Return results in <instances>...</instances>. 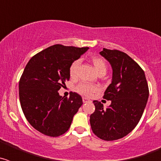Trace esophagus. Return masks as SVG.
<instances>
[{"label": "esophagus", "mask_w": 161, "mask_h": 161, "mask_svg": "<svg viewBox=\"0 0 161 161\" xmlns=\"http://www.w3.org/2000/svg\"><path fill=\"white\" fill-rule=\"evenodd\" d=\"M82 100H83L84 103H86V102H90V100H89V98H87V97H83V98H82Z\"/></svg>", "instance_id": "34e87169"}]
</instances>
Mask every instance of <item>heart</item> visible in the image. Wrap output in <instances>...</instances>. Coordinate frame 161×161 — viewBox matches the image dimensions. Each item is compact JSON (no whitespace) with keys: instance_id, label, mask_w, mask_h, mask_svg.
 <instances>
[{"instance_id":"obj_1","label":"heart","mask_w":161,"mask_h":161,"mask_svg":"<svg viewBox=\"0 0 161 161\" xmlns=\"http://www.w3.org/2000/svg\"><path fill=\"white\" fill-rule=\"evenodd\" d=\"M92 63L94 66L95 70L98 74H106V71H107V65L103 59L99 57H94L92 59ZM80 64V60L76 59V60L73 61L72 64L70 65L69 73H70L71 76H76ZM76 90L78 93L85 95V96H90L91 94H93V93L98 90V86L96 85H93V84L80 83L77 85Z\"/></svg>"}]
</instances>
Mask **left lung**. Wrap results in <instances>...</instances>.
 <instances>
[{
  "mask_svg": "<svg viewBox=\"0 0 161 161\" xmlns=\"http://www.w3.org/2000/svg\"><path fill=\"white\" fill-rule=\"evenodd\" d=\"M100 55L113 71L111 84L103 97L111 104L104 109L100 102L93 101L90 125L98 138L112 141L128 135L138 124L148 99V85L143 69L128 55L106 48Z\"/></svg>",
  "mask_w": 161,
  "mask_h": 161,
  "instance_id": "obj_1",
  "label": "left lung"
}]
</instances>
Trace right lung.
<instances>
[{
	"instance_id": "right-lung-1",
	"label": "right lung",
	"mask_w": 161,
	"mask_h": 161,
	"mask_svg": "<svg viewBox=\"0 0 161 161\" xmlns=\"http://www.w3.org/2000/svg\"><path fill=\"white\" fill-rule=\"evenodd\" d=\"M89 47L56 44L38 52L29 60L19 81V99L30 124L52 137L64 134L82 106V97L72 93L69 98L58 91L70 79L69 68Z\"/></svg>"
}]
</instances>
